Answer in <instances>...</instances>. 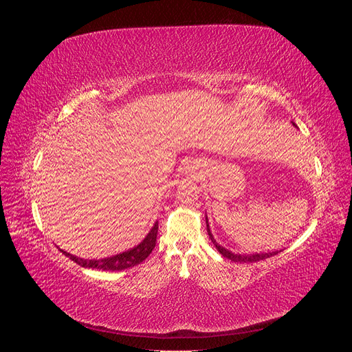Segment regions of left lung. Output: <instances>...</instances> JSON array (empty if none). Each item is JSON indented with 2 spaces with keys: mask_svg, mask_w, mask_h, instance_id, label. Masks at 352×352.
Here are the masks:
<instances>
[{
  "mask_svg": "<svg viewBox=\"0 0 352 352\" xmlns=\"http://www.w3.org/2000/svg\"><path fill=\"white\" fill-rule=\"evenodd\" d=\"M292 124L296 126L295 123H292ZM206 220H207V219H206ZM207 232H208V236H210L211 242L214 243V247L217 248V251L223 255V257H226V258H229V260H232V261H235V263H254V261H260V260H264V258H269V257H272V255L278 254V251H274V252H265V254H245V255H243V254H233L232 251L220 247V245L216 242V239L212 238L211 232H210L208 221H207Z\"/></svg>",
  "mask_w": 352,
  "mask_h": 352,
  "instance_id": "1",
  "label": "left lung"
}]
</instances>
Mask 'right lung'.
I'll list each match as a JSON object with an SVG mask.
<instances>
[{"label": "right lung", "instance_id": "right-lung-1", "mask_svg": "<svg viewBox=\"0 0 352 352\" xmlns=\"http://www.w3.org/2000/svg\"><path fill=\"white\" fill-rule=\"evenodd\" d=\"M157 232H158V221H155V225L153 226V229L148 233L146 238L140 243L136 245L135 248L124 251L122 254L113 255V257L109 258H101V260H83V258H78L74 255L63 251V254L69 257L72 261H74L76 264L82 265L85 269H98V270H111V272H117V270H124L133 267V265H138L140 263H142L148 255H150L155 247V241H157Z\"/></svg>", "mask_w": 352, "mask_h": 352}]
</instances>
